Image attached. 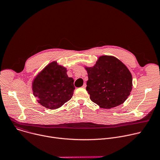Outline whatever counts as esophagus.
I'll use <instances>...</instances> for the list:
<instances>
[{
    "label": "esophagus",
    "mask_w": 160,
    "mask_h": 160,
    "mask_svg": "<svg viewBox=\"0 0 160 160\" xmlns=\"http://www.w3.org/2000/svg\"><path fill=\"white\" fill-rule=\"evenodd\" d=\"M86 86H87V85H86V84H85V83H84V84H83V86H82V87H83V88H86Z\"/></svg>",
    "instance_id": "esophagus-1"
}]
</instances>
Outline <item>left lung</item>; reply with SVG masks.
Segmentation results:
<instances>
[{"mask_svg": "<svg viewBox=\"0 0 160 160\" xmlns=\"http://www.w3.org/2000/svg\"><path fill=\"white\" fill-rule=\"evenodd\" d=\"M88 74L86 90L90 99L103 109L123 104L132 89V77L128 68L118 58L101 56L91 67L84 66Z\"/></svg>", "mask_w": 160, "mask_h": 160, "instance_id": "obj_1", "label": "left lung"}]
</instances>
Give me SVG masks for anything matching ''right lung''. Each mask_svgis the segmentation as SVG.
Segmentation results:
<instances>
[{
  "label": "right lung",
  "instance_id": "obj_1",
  "mask_svg": "<svg viewBox=\"0 0 160 160\" xmlns=\"http://www.w3.org/2000/svg\"><path fill=\"white\" fill-rule=\"evenodd\" d=\"M67 69L56 61L45 66L35 77L32 90L37 102L50 109L61 107L73 95L74 80L67 75Z\"/></svg>",
  "mask_w": 160,
  "mask_h": 160
}]
</instances>
